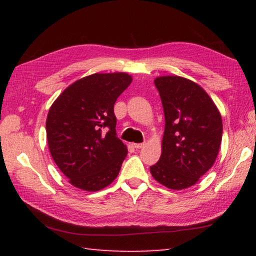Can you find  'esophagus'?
I'll use <instances>...</instances> for the list:
<instances>
[{
	"label": "esophagus",
	"mask_w": 256,
	"mask_h": 256,
	"mask_svg": "<svg viewBox=\"0 0 256 256\" xmlns=\"http://www.w3.org/2000/svg\"><path fill=\"white\" fill-rule=\"evenodd\" d=\"M133 146L136 149H141V148H144V144H134Z\"/></svg>",
	"instance_id": "obj_1"
}]
</instances>
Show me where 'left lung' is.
Instances as JSON below:
<instances>
[{"label":"left lung","instance_id":"left-lung-1","mask_svg":"<svg viewBox=\"0 0 256 256\" xmlns=\"http://www.w3.org/2000/svg\"><path fill=\"white\" fill-rule=\"evenodd\" d=\"M164 114L162 156L150 167L167 188L184 190L214 166L222 138V118L201 86L178 76L154 79Z\"/></svg>","mask_w":256,"mask_h":256}]
</instances>
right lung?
Here are the masks:
<instances>
[{
	"mask_svg": "<svg viewBox=\"0 0 256 256\" xmlns=\"http://www.w3.org/2000/svg\"><path fill=\"white\" fill-rule=\"evenodd\" d=\"M125 72L94 73L55 99L46 120L52 158L74 188L96 192L118 177L128 146L116 136V99L131 84Z\"/></svg>",
	"mask_w": 256,
	"mask_h": 256,
	"instance_id": "right-lung-1",
	"label": "right lung"
}]
</instances>
